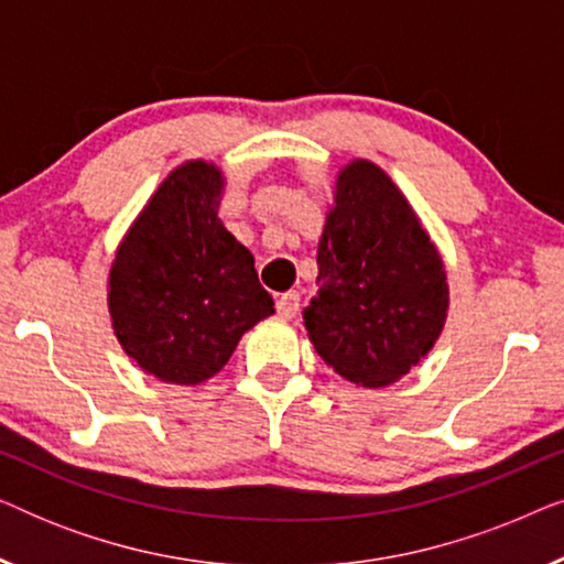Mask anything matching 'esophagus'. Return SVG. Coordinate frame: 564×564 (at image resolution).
<instances>
[{
  "label": "esophagus",
  "mask_w": 564,
  "mask_h": 564,
  "mask_svg": "<svg viewBox=\"0 0 564 564\" xmlns=\"http://www.w3.org/2000/svg\"><path fill=\"white\" fill-rule=\"evenodd\" d=\"M297 311H300V292L290 290L276 297V313H280L282 318H295Z\"/></svg>",
  "instance_id": "obj_1"
}]
</instances>
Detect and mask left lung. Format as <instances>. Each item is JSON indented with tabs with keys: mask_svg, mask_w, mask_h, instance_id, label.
Returning <instances> with one entry per match:
<instances>
[{
	"mask_svg": "<svg viewBox=\"0 0 564 564\" xmlns=\"http://www.w3.org/2000/svg\"><path fill=\"white\" fill-rule=\"evenodd\" d=\"M449 307L444 261L388 174L351 161L318 241V295L307 336L328 367L361 388L411 372L442 334Z\"/></svg>",
	"mask_w": 564,
	"mask_h": 564,
	"instance_id": "obj_1",
	"label": "left lung"
}]
</instances>
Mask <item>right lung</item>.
Here are the masks:
<instances>
[{"label": "right lung", "mask_w": 564, "mask_h": 564, "mask_svg": "<svg viewBox=\"0 0 564 564\" xmlns=\"http://www.w3.org/2000/svg\"><path fill=\"white\" fill-rule=\"evenodd\" d=\"M220 169H174L122 238L110 269L115 336L138 367L174 384L220 372L251 326L274 313L253 257L223 228Z\"/></svg>", "instance_id": "1"}]
</instances>
